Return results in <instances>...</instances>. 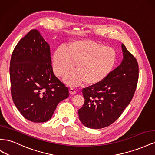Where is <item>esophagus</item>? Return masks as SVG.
<instances>
[{
	"instance_id": "esophagus-1",
	"label": "esophagus",
	"mask_w": 155,
	"mask_h": 155,
	"mask_svg": "<svg viewBox=\"0 0 155 155\" xmlns=\"http://www.w3.org/2000/svg\"><path fill=\"white\" fill-rule=\"evenodd\" d=\"M69 94H70V95H74V94H76V92L75 91L74 88H70L69 89Z\"/></svg>"
}]
</instances>
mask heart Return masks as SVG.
<instances>
[{
	"label": "heart",
	"mask_w": 155,
	"mask_h": 155,
	"mask_svg": "<svg viewBox=\"0 0 155 155\" xmlns=\"http://www.w3.org/2000/svg\"><path fill=\"white\" fill-rule=\"evenodd\" d=\"M116 51L92 40H78L68 43L64 48L56 50L52 57L54 72L62 76L76 63V71L67 74L64 81L70 86H78L85 81L95 85L107 78L116 61Z\"/></svg>",
	"instance_id": "b5f03b06"
}]
</instances>
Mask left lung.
Returning a JSON list of instances; mask_svg holds the SVG:
<instances>
[{"mask_svg": "<svg viewBox=\"0 0 155 155\" xmlns=\"http://www.w3.org/2000/svg\"><path fill=\"white\" fill-rule=\"evenodd\" d=\"M123 59L101 83L82 91L85 103L79 120L91 129H101L118 119L133 97L138 79L137 59L121 44Z\"/></svg>", "mask_w": 155, "mask_h": 155, "instance_id": "obj_1", "label": "left lung"}]
</instances>
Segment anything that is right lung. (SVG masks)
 Returning <instances> with one entry per match:
<instances>
[{"label": "right lung", "instance_id": "add662e5", "mask_svg": "<svg viewBox=\"0 0 155 155\" xmlns=\"http://www.w3.org/2000/svg\"><path fill=\"white\" fill-rule=\"evenodd\" d=\"M11 92L21 114L33 122L49 120L68 89L54 74L50 45L31 30L14 49L10 61Z\"/></svg>", "mask_w": 155, "mask_h": 155}]
</instances>
